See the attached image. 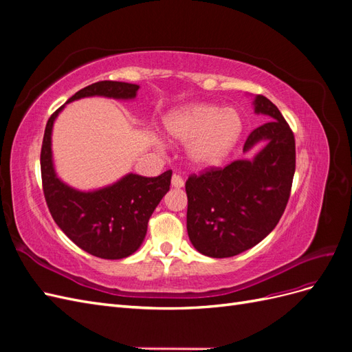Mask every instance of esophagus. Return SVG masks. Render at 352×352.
Instances as JSON below:
<instances>
[{
	"instance_id": "1",
	"label": "esophagus",
	"mask_w": 352,
	"mask_h": 352,
	"mask_svg": "<svg viewBox=\"0 0 352 352\" xmlns=\"http://www.w3.org/2000/svg\"><path fill=\"white\" fill-rule=\"evenodd\" d=\"M185 185V182H184V179L180 177L179 175H173L172 176V186H175V188H182Z\"/></svg>"
}]
</instances>
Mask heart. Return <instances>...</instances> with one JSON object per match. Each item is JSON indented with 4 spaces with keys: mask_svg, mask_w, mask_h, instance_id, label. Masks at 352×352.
Segmentation results:
<instances>
[{
    "mask_svg": "<svg viewBox=\"0 0 352 352\" xmlns=\"http://www.w3.org/2000/svg\"><path fill=\"white\" fill-rule=\"evenodd\" d=\"M164 131L175 141L188 144V157L198 167L221 163L236 145L242 120L236 110L197 104L170 113Z\"/></svg>",
    "mask_w": 352,
    "mask_h": 352,
    "instance_id": "1",
    "label": "heart"
}]
</instances>
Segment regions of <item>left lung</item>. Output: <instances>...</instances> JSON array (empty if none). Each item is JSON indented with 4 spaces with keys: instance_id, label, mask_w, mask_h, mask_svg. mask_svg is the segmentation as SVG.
Masks as SVG:
<instances>
[{
    "instance_id": "obj_1",
    "label": "left lung",
    "mask_w": 352,
    "mask_h": 352,
    "mask_svg": "<svg viewBox=\"0 0 352 352\" xmlns=\"http://www.w3.org/2000/svg\"><path fill=\"white\" fill-rule=\"evenodd\" d=\"M255 113L272 120L254 129L243 144L248 151L267 141L254 160L207 167L186 180V228L197 251L226 258L252 248L278 225L289 201L295 173V138L279 109L257 95Z\"/></svg>"
}]
</instances>
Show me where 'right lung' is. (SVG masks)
Instances as JSON below:
<instances>
[{"mask_svg": "<svg viewBox=\"0 0 352 352\" xmlns=\"http://www.w3.org/2000/svg\"><path fill=\"white\" fill-rule=\"evenodd\" d=\"M138 89L133 83L101 80L78 91L67 102L94 95L131 100ZM63 107L48 119L41 148L42 189L51 216L69 239L91 255L105 260L129 257L141 247L148 220L170 189L172 170L155 177L126 175L114 185L94 192H80L63 184L54 172L51 154L52 124Z\"/></svg>", "mask_w": 352, "mask_h": 352, "instance_id": "add662e5", "label": "right lung"}]
</instances>
